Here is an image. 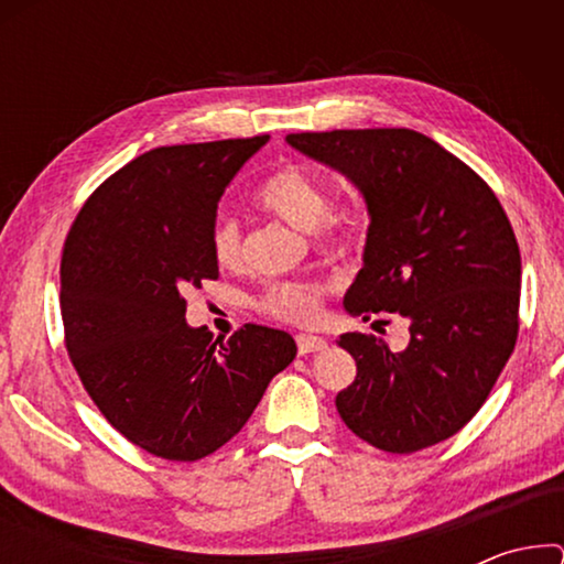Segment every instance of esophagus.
Returning <instances> with one entry per match:
<instances>
[{"label":"esophagus","instance_id":"obj_1","mask_svg":"<svg viewBox=\"0 0 564 564\" xmlns=\"http://www.w3.org/2000/svg\"><path fill=\"white\" fill-rule=\"evenodd\" d=\"M295 346H299L301 356H305V352H318L326 348V340L321 336H311V333H299V336H295Z\"/></svg>","mask_w":564,"mask_h":564}]
</instances>
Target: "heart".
I'll list each match as a JSON object with an SVG mask.
<instances>
[{
  "instance_id": "b5f03b06",
  "label": "heart",
  "mask_w": 564,
  "mask_h": 564,
  "mask_svg": "<svg viewBox=\"0 0 564 564\" xmlns=\"http://www.w3.org/2000/svg\"><path fill=\"white\" fill-rule=\"evenodd\" d=\"M256 206L281 218L299 231H311L323 251H343L356 234V221L346 214L328 212V194L321 178L299 164H285L256 188ZM212 256L216 265L234 271L241 265V231L234 221H218L212 231ZM328 283L321 281H275L256 299L263 316L283 323H311L318 318Z\"/></svg>"
}]
</instances>
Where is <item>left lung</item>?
<instances>
[{
  "label": "left lung",
  "mask_w": 564,
  "mask_h": 564,
  "mask_svg": "<svg viewBox=\"0 0 564 564\" xmlns=\"http://www.w3.org/2000/svg\"><path fill=\"white\" fill-rule=\"evenodd\" d=\"M305 156L346 174L366 198L362 269L350 316L398 313L410 343L343 333L356 380L336 395L352 433L408 455L443 443L488 400L520 328V248L492 188L413 129L289 133Z\"/></svg>",
  "instance_id": "obj_1"
}]
</instances>
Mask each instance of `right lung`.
Segmentation results:
<instances>
[{
	"instance_id": "add662e5",
	"label": "right lung",
	"mask_w": 564,
	"mask_h": 564,
	"mask_svg": "<svg viewBox=\"0 0 564 564\" xmlns=\"http://www.w3.org/2000/svg\"><path fill=\"white\" fill-rule=\"evenodd\" d=\"M269 137L159 147L94 191L62 253L64 343L101 415L164 460L194 463L241 431L295 358L285 330L246 323L214 340L186 323L216 281L218 198Z\"/></svg>"
}]
</instances>
